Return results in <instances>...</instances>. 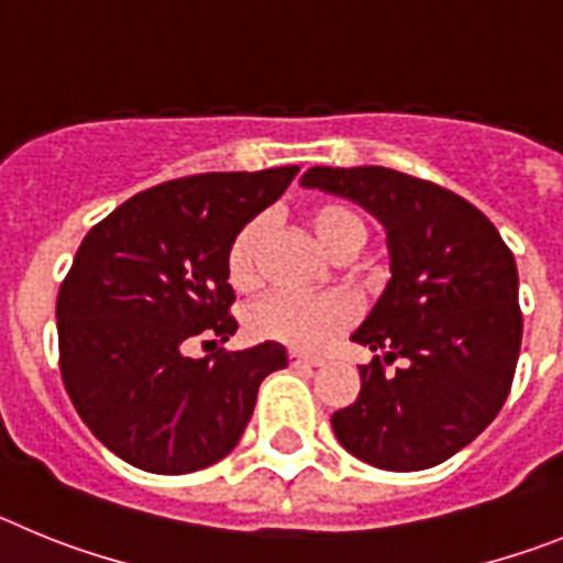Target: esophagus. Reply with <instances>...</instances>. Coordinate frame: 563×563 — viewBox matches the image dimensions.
Segmentation results:
<instances>
[{
	"mask_svg": "<svg viewBox=\"0 0 563 563\" xmlns=\"http://www.w3.org/2000/svg\"><path fill=\"white\" fill-rule=\"evenodd\" d=\"M287 361H290V366H301V369H316V366H321V357L305 355V352L296 350L287 352Z\"/></svg>",
	"mask_w": 563,
	"mask_h": 563,
	"instance_id": "34e87169",
	"label": "esophagus"
}]
</instances>
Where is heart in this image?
<instances>
[{"instance_id": "obj_1", "label": "heart", "mask_w": 563, "mask_h": 563, "mask_svg": "<svg viewBox=\"0 0 563 563\" xmlns=\"http://www.w3.org/2000/svg\"><path fill=\"white\" fill-rule=\"evenodd\" d=\"M305 225L310 228L318 245L332 256H352L366 242V222L346 202L324 200L305 211ZM262 245H265V220L242 222L225 247V278L239 292H251L262 278ZM355 321V305L341 292L324 296H285L273 292L245 312L247 335L256 341L285 343L290 350L316 352L350 330Z\"/></svg>"}]
</instances>
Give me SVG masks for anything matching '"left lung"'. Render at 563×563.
<instances>
[{
	"label": "left lung",
	"instance_id": "1",
	"mask_svg": "<svg viewBox=\"0 0 563 563\" xmlns=\"http://www.w3.org/2000/svg\"><path fill=\"white\" fill-rule=\"evenodd\" d=\"M301 183L361 202L389 231L391 282L352 335L380 355L361 366L357 400L332 415L338 442L386 471L440 465L490 426L514 386V253L465 197L395 168L316 166Z\"/></svg>",
	"mask_w": 563,
	"mask_h": 563
}]
</instances>
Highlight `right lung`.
I'll return each mask as SVG.
<instances>
[{
  "mask_svg": "<svg viewBox=\"0 0 563 563\" xmlns=\"http://www.w3.org/2000/svg\"><path fill=\"white\" fill-rule=\"evenodd\" d=\"M298 166L188 174L129 197L89 228L56 301L69 400L112 454L191 474L233 451L282 343L188 357L236 332L225 247L276 202Z\"/></svg>",
  "mask_w": 563,
  "mask_h": 563,
  "instance_id": "add662e5",
  "label": "right lung"
}]
</instances>
